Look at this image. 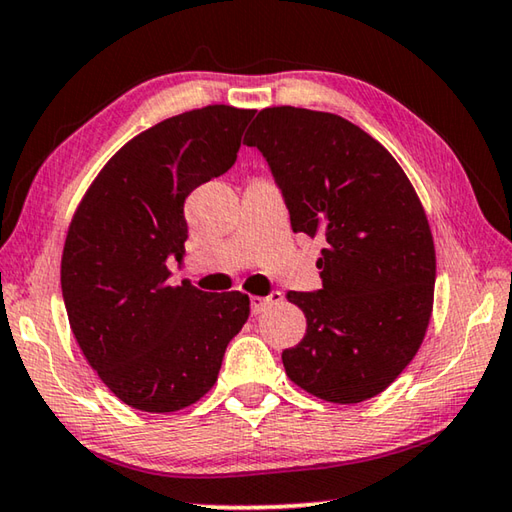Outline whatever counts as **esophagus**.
<instances>
[{
    "instance_id": "1",
    "label": "esophagus",
    "mask_w": 512,
    "mask_h": 512,
    "mask_svg": "<svg viewBox=\"0 0 512 512\" xmlns=\"http://www.w3.org/2000/svg\"><path fill=\"white\" fill-rule=\"evenodd\" d=\"M280 300H282V293L280 291H271L266 298L253 296V298H250V311H253V316H257V314H262V311L268 305H273V302H280Z\"/></svg>"
}]
</instances>
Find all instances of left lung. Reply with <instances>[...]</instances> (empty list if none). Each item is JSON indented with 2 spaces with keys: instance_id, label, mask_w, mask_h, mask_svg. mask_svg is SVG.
Returning a JSON list of instances; mask_svg holds the SVG:
<instances>
[{
  "instance_id": "8db88e82",
  "label": "left lung",
  "mask_w": 512,
  "mask_h": 512,
  "mask_svg": "<svg viewBox=\"0 0 512 512\" xmlns=\"http://www.w3.org/2000/svg\"><path fill=\"white\" fill-rule=\"evenodd\" d=\"M271 169L293 232L323 237V289L289 291L307 334L282 352L289 379L334 404L379 395L427 332L436 250L427 214L400 164L332 112L264 108L246 140Z\"/></svg>"
}]
</instances>
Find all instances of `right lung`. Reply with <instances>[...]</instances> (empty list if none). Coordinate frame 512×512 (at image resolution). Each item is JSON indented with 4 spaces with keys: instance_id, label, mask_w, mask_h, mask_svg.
Segmentation results:
<instances>
[{
    "instance_id": "obj_1",
    "label": "right lung",
    "mask_w": 512,
    "mask_h": 512,
    "mask_svg": "<svg viewBox=\"0 0 512 512\" xmlns=\"http://www.w3.org/2000/svg\"><path fill=\"white\" fill-rule=\"evenodd\" d=\"M253 115L205 106L151 126L112 155L69 223V327L103 384L137 411L201 400L248 320L244 293L171 287L167 259L185 255V198L235 164Z\"/></svg>"
}]
</instances>
